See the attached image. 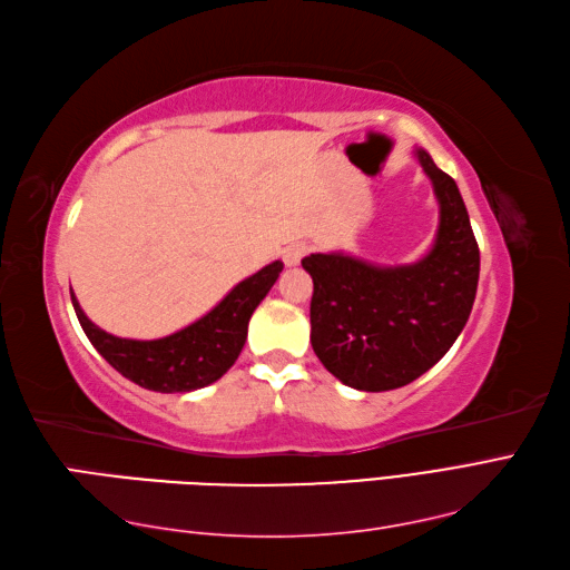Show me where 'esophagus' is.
Here are the masks:
<instances>
[{
	"label": "esophagus",
	"instance_id": "34e87169",
	"mask_svg": "<svg viewBox=\"0 0 570 570\" xmlns=\"http://www.w3.org/2000/svg\"><path fill=\"white\" fill-rule=\"evenodd\" d=\"M312 252L309 248V244H304V242H295V244H289L285 252H283V258H285V263L287 266H297V263L307 256Z\"/></svg>",
	"mask_w": 570,
	"mask_h": 570
}]
</instances>
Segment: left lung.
Segmentation results:
<instances>
[{
  "label": "left lung",
  "mask_w": 570,
  "mask_h": 570,
  "mask_svg": "<svg viewBox=\"0 0 570 570\" xmlns=\"http://www.w3.org/2000/svg\"><path fill=\"white\" fill-rule=\"evenodd\" d=\"M440 205L435 244L406 266H374L343 252L312 254V348L360 392L399 390L433 367L460 336L479 285V244L454 178L415 149Z\"/></svg>",
  "instance_id": "left-lung-1"
}]
</instances>
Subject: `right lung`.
I'll use <instances>...</instances> for the list:
<instances>
[{"mask_svg": "<svg viewBox=\"0 0 570 570\" xmlns=\"http://www.w3.org/2000/svg\"><path fill=\"white\" fill-rule=\"evenodd\" d=\"M283 273V261H273L252 277L229 289L215 309L200 316L198 322L180 328L171 336L155 341L118 338L96 326L81 312L72 293V304L87 338L99 351L110 367L122 377L145 386L149 392L174 394L193 392L217 382L234 363L246 343L248 318L275 285Z\"/></svg>", "mask_w": 570, "mask_h": 570, "instance_id": "1", "label": "right lung"}]
</instances>
